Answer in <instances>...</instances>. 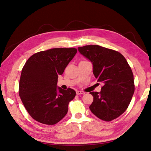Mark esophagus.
I'll return each mask as SVG.
<instances>
[{"label": "esophagus", "mask_w": 151, "mask_h": 151, "mask_svg": "<svg viewBox=\"0 0 151 151\" xmlns=\"http://www.w3.org/2000/svg\"><path fill=\"white\" fill-rule=\"evenodd\" d=\"M76 93L77 95H80V94H84L85 93L84 91H77L76 92Z\"/></svg>", "instance_id": "34e87169"}]
</instances>
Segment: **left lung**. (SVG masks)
Returning a JSON list of instances; mask_svg holds the SVG:
<instances>
[{"mask_svg": "<svg viewBox=\"0 0 151 151\" xmlns=\"http://www.w3.org/2000/svg\"><path fill=\"white\" fill-rule=\"evenodd\" d=\"M93 63L97 82H102L101 91L91 92L93 102L89 109L99 119L110 122L124 112L134 92L133 74L125 58L120 52L89 45L78 48Z\"/></svg>", "mask_w": 151, "mask_h": 151, "instance_id": "obj_1", "label": "left lung"}]
</instances>
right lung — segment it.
I'll list each match as a JSON object with an SVG mask.
<instances>
[{
	"label": "right lung",
	"instance_id": "1",
	"mask_svg": "<svg viewBox=\"0 0 151 151\" xmlns=\"http://www.w3.org/2000/svg\"><path fill=\"white\" fill-rule=\"evenodd\" d=\"M77 52L75 48H55L31 56L22 69L19 96L32 119L45 124H55L68 112L69 102L76 92L57 86L58 75Z\"/></svg>",
	"mask_w": 151,
	"mask_h": 151
}]
</instances>
